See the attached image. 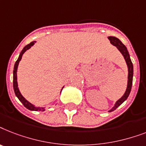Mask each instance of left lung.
Here are the masks:
<instances>
[{"mask_svg": "<svg viewBox=\"0 0 146 146\" xmlns=\"http://www.w3.org/2000/svg\"><path fill=\"white\" fill-rule=\"evenodd\" d=\"M108 39L110 40L111 44L115 46L117 48V50L121 53V54L123 55V58L125 59L126 63L127 65L128 68V80H127V90H126L125 93L123 95V96L117 100V102H115V106L113 107L111 109L108 111L109 112L115 110L116 108L118 107L119 106H121L122 103H123L124 101H125L127 97L130 95V90H131V88H132V84H133V66L132 62H131V59H130V54H129V52H128L127 49L126 47L122 42L118 39V38H115V37H112V36H110L108 37Z\"/></svg>", "mask_w": 146, "mask_h": 146, "instance_id": "obj_1", "label": "left lung"}]
</instances>
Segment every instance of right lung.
Instances as JSON below:
<instances>
[{
	"label": "right lung",
	"mask_w": 146,
	"mask_h": 146,
	"mask_svg": "<svg viewBox=\"0 0 146 146\" xmlns=\"http://www.w3.org/2000/svg\"><path fill=\"white\" fill-rule=\"evenodd\" d=\"M35 43H36V41H32L31 42L30 44L26 45V46L23 48V50H22V52L20 53L19 54V56L18 59H17V61L16 62V63L14 65V68H13V90H14V92H15V94L16 96H17L19 101H20L23 104V106H25V108L29 109V110L31 111H45V108L44 107H36L34 105H32L31 102H29L28 100H26L25 98L23 97V95L21 94L20 91H19V87H18V83H17V74H16V72H17V68H18V66H19V62L20 60L22 59V56H23V55L24 54L25 51L28 50L29 49H30L31 46H33ZM63 88V87H62ZM61 90V91H62Z\"/></svg>",
	"instance_id": "obj_1"
}]
</instances>
